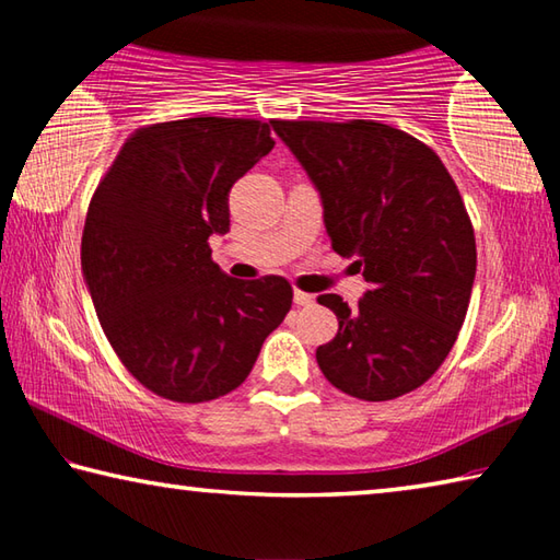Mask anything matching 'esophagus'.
Wrapping results in <instances>:
<instances>
[{
  "mask_svg": "<svg viewBox=\"0 0 560 560\" xmlns=\"http://www.w3.org/2000/svg\"><path fill=\"white\" fill-rule=\"evenodd\" d=\"M293 303H296V306L308 308V306H314V303H316V296H314V293H306V291H296V293H293Z\"/></svg>",
  "mask_w": 560,
  "mask_h": 560,
  "instance_id": "34e87169",
  "label": "esophagus"
}]
</instances>
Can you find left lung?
Masks as SVG:
<instances>
[{
  "label": "left lung",
  "mask_w": 560,
  "mask_h": 560,
  "mask_svg": "<svg viewBox=\"0 0 560 560\" xmlns=\"http://www.w3.org/2000/svg\"><path fill=\"white\" fill-rule=\"evenodd\" d=\"M314 179L330 246L355 257L368 291L350 308L318 296L338 334L318 346L326 381L368 402L395 400L438 373L459 336L477 273L474 226L440 155L375 120H271Z\"/></svg>",
  "instance_id": "left-lung-1"
}]
</instances>
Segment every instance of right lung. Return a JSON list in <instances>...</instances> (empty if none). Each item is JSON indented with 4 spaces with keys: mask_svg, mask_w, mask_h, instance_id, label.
Masks as SVG:
<instances>
[{
    "mask_svg": "<svg viewBox=\"0 0 560 560\" xmlns=\"http://www.w3.org/2000/svg\"><path fill=\"white\" fill-rule=\"evenodd\" d=\"M271 148L269 122L254 118L153 122L130 132L91 197L81 267L101 328L165 400L236 390L291 311L287 279H232L210 249L230 232L232 185Z\"/></svg>",
    "mask_w": 560,
    "mask_h": 560,
    "instance_id": "obj_1",
    "label": "right lung"
}]
</instances>
